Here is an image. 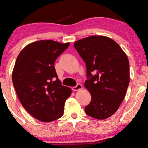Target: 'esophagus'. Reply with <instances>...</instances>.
<instances>
[{"instance_id":"1","label":"esophagus","mask_w":148,"mask_h":148,"mask_svg":"<svg viewBox=\"0 0 148 148\" xmlns=\"http://www.w3.org/2000/svg\"><path fill=\"white\" fill-rule=\"evenodd\" d=\"M82 88H83L82 85L80 84H77L76 86L73 87L72 90H73V91H78V90H82Z\"/></svg>"}]
</instances>
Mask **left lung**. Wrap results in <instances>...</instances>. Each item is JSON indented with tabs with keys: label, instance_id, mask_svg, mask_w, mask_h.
<instances>
[{
	"label": "left lung",
	"instance_id": "left-lung-1",
	"mask_svg": "<svg viewBox=\"0 0 148 148\" xmlns=\"http://www.w3.org/2000/svg\"><path fill=\"white\" fill-rule=\"evenodd\" d=\"M74 47L86 63L88 79L84 86L92 96L85 112L99 120L108 118L126 94L130 80L128 58L116 42L106 36L83 38Z\"/></svg>",
	"mask_w": 148,
	"mask_h": 148
}]
</instances>
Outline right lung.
I'll list each match as a JSON object with an SVG mask.
<instances>
[{
    "label": "right lung",
    "mask_w": 148,
    "mask_h": 148,
    "mask_svg": "<svg viewBox=\"0 0 148 148\" xmlns=\"http://www.w3.org/2000/svg\"><path fill=\"white\" fill-rule=\"evenodd\" d=\"M70 43L40 40L20 52L12 73L18 98L34 118L49 123L63 114L64 102L71 90L58 79L54 64Z\"/></svg>",
    "instance_id": "1"
}]
</instances>
